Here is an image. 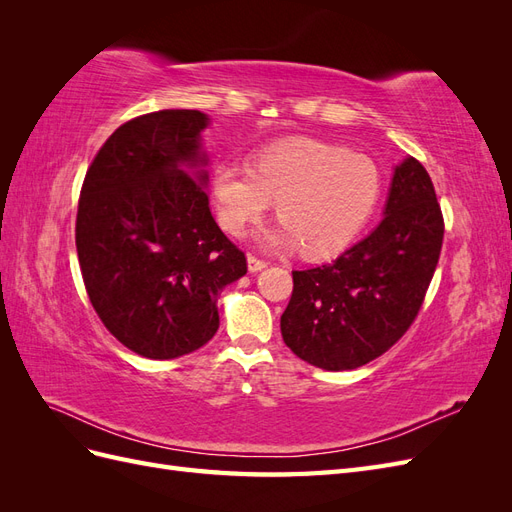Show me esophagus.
Instances as JSON below:
<instances>
[{
  "mask_svg": "<svg viewBox=\"0 0 512 512\" xmlns=\"http://www.w3.org/2000/svg\"><path fill=\"white\" fill-rule=\"evenodd\" d=\"M247 267H250V271H252V273L262 271V269L267 267V260H262V258L254 256V254H247Z\"/></svg>",
  "mask_w": 512,
  "mask_h": 512,
  "instance_id": "esophagus-1",
  "label": "esophagus"
}]
</instances>
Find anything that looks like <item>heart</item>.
<instances>
[{"instance_id": "b5f03b06", "label": "heart", "mask_w": 512, "mask_h": 512, "mask_svg": "<svg viewBox=\"0 0 512 512\" xmlns=\"http://www.w3.org/2000/svg\"><path fill=\"white\" fill-rule=\"evenodd\" d=\"M380 192L374 160L309 138L260 151L252 168L224 162L213 173L215 209L230 235H243L277 200L284 228L271 232L269 241L297 245L309 258L344 250L371 218Z\"/></svg>"}]
</instances>
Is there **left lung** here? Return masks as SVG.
<instances>
[{
    "instance_id": "obj_1",
    "label": "left lung",
    "mask_w": 512,
    "mask_h": 512,
    "mask_svg": "<svg viewBox=\"0 0 512 512\" xmlns=\"http://www.w3.org/2000/svg\"><path fill=\"white\" fill-rule=\"evenodd\" d=\"M444 239L431 177L416 158L395 168L384 220L329 265L292 271L286 346L329 371L356 369L395 346L421 312Z\"/></svg>"
}]
</instances>
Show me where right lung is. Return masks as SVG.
I'll use <instances>...</instances> for the list:
<instances>
[{
    "mask_svg": "<svg viewBox=\"0 0 512 512\" xmlns=\"http://www.w3.org/2000/svg\"><path fill=\"white\" fill-rule=\"evenodd\" d=\"M200 111L166 108L119 126L89 164L76 252L98 318L128 350L177 359L220 327V290L247 260L215 224Z\"/></svg>",
    "mask_w": 512,
    "mask_h": 512,
    "instance_id": "add662e5",
    "label": "right lung"
}]
</instances>
